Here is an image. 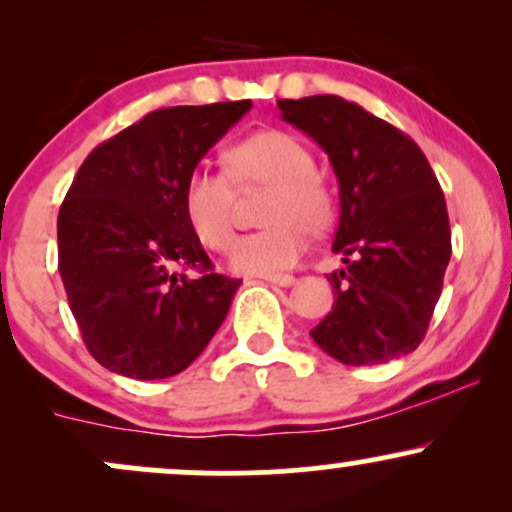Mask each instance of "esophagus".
I'll return each instance as SVG.
<instances>
[{
	"label": "esophagus",
	"instance_id": "1",
	"mask_svg": "<svg viewBox=\"0 0 512 512\" xmlns=\"http://www.w3.org/2000/svg\"><path fill=\"white\" fill-rule=\"evenodd\" d=\"M264 281H269V284H274V286H293V284H296V276L274 274V276H264Z\"/></svg>",
	"mask_w": 512,
	"mask_h": 512
}]
</instances>
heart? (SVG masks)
Masks as SVG:
<instances>
[{
	"label": "heart",
	"instance_id": "obj_1",
	"mask_svg": "<svg viewBox=\"0 0 512 512\" xmlns=\"http://www.w3.org/2000/svg\"><path fill=\"white\" fill-rule=\"evenodd\" d=\"M267 187L262 231L238 238L231 267L240 274L272 276L301 260L309 233H325L337 216L332 187L315 170L301 139L281 129H262L223 151V175L197 168L182 185V211L199 243L226 250L233 240L236 192Z\"/></svg>",
	"mask_w": 512,
	"mask_h": 512
}]
</instances>
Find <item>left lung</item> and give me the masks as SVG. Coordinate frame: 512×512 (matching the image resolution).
I'll use <instances>...</instances> for the list:
<instances>
[{
  "label": "left lung",
  "mask_w": 512,
  "mask_h": 512,
  "mask_svg": "<svg viewBox=\"0 0 512 512\" xmlns=\"http://www.w3.org/2000/svg\"><path fill=\"white\" fill-rule=\"evenodd\" d=\"M339 180L332 310L310 337L346 366H375L424 342L448 269L450 221L436 173L411 137L339 96L276 101Z\"/></svg>",
  "instance_id": "obj_1"
}]
</instances>
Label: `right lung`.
Wrapping results in <instances>:
<instances>
[{
  "mask_svg": "<svg viewBox=\"0 0 512 512\" xmlns=\"http://www.w3.org/2000/svg\"><path fill=\"white\" fill-rule=\"evenodd\" d=\"M250 108L154 110L81 163L57 216V267L103 368L134 380L178 375L226 320L243 281L214 272L182 211V185Z\"/></svg>",
  "mask_w": 512,
  "mask_h": 512,
  "instance_id": "obj_1",
  "label": "right lung"
}]
</instances>
